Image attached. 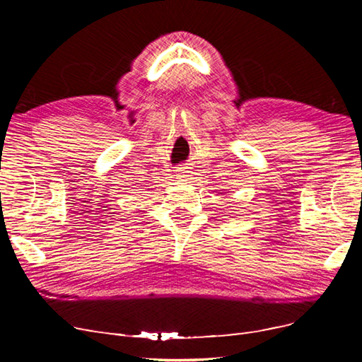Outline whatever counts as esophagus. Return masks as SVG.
<instances>
[{"label":"esophagus","instance_id":"1","mask_svg":"<svg viewBox=\"0 0 362 362\" xmlns=\"http://www.w3.org/2000/svg\"><path fill=\"white\" fill-rule=\"evenodd\" d=\"M175 174H177V177H180V179H185V177H188V174H189V168L188 166L177 168Z\"/></svg>","mask_w":362,"mask_h":362}]
</instances>
